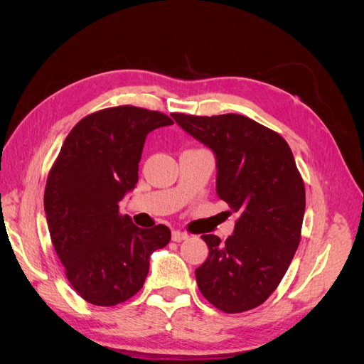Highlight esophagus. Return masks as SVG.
Wrapping results in <instances>:
<instances>
[{
  "label": "esophagus",
  "mask_w": 364,
  "mask_h": 364,
  "mask_svg": "<svg viewBox=\"0 0 364 364\" xmlns=\"http://www.w3.org/2000/svg\"><path fill=\"white\" fill-rule=\"evenodd\" d=\"M171 238H173V241H183V240H188L190 238V235L186 234V232H182V230H173V234H171Z\"/></svg>",
  "instance_id": "34e87169"
}]
</instances>
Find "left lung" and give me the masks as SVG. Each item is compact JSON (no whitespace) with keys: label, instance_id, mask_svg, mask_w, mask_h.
Here are the masks:
<instances>
[{"label":"left lung","instance_id":"1","mask_svg":"<svg viewBox=\"0 0 364 364\" xmlns=\"http://www.w3.org/2000/svg\"><path fill=\"white\" fill-rule=\"evenodd\" d=\"M185 132L217 159V194L238 214L223 243L202 235L209 255L196 279L208 302L243 313L277 290L301 241L305 186L279 134L245 115L173 114Z\"/></svg>","mask_w":364,"mask_h":364}]
</instances>
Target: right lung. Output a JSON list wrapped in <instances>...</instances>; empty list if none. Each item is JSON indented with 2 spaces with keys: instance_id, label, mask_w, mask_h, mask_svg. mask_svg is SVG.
<instances>
[{
  "instance_id": "1",
  "label": "right lung",
  "mask_w": 364,
  "mask_h": 364,
  "mask_svg": "<svg viewBox=\"0 0 364 364\" xmlns=\"http://www.w3.org/2000/svg\"><path fill=\"white\" fill-rule=\"evenodd\" d=\"M162 112L107 107L82 118L65 139L43 194L50 237L65 274L86 302L112 306L135 296L150 255L168 245L170 229H142L119 214L138 182L149 132L171 126Z\"/></svg>"
}]
</instances>
